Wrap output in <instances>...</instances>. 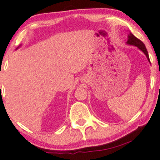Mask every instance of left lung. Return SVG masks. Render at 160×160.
<instances>
[{
	"label": "left lung",
	"instance_id": "obj_1",
	"mask_svg": "<svg viewBox=\"0 0 160 160\" xmlns=\"http://www.w3.org/2000/svg\"><path fill=\"white\" fill-rule=\"evenodd\" d=\"M126 43H127L128 44L133 45V46L137 47L138 48H139L140 50H142V51L145 54V55L147 56V59H148V60H149V62H150L149 54H148V52H147V49L146 48V47H145L144 44L141 41V40L139 39H137V38L134 35H133L132 33H130L129 35H128V41H127V42H126Z\"/></svg>",
	"mask_w": 160,
	"mask_h": 160
}]
</instances>
